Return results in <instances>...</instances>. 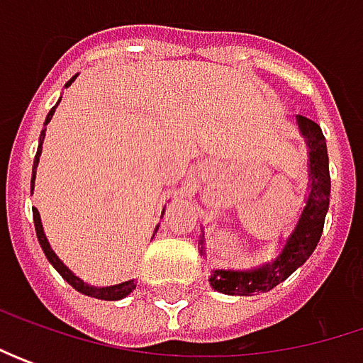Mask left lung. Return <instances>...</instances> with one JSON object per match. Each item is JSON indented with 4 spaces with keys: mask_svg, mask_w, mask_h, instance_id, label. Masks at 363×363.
Returning a JSON list of instances; mask_svg holds the SVG:
<instances>
[{
    "mask_svg": "<svg viewBox=\"0 0 363 363\" xmlns=\"http://www.w3.org/2000/svg\"><path fill=\"white\" fill-rule=\"evenodd\" d=\"M301 135L309 149V196L307 203L301 212L299 222L291 236L286 238L281 255L272 262H267L252 271H214L210 277V285L214 291L224 295H258L267 293L279 283L286 281L293 272L299 269L307 258L313 255L315 246L321 238L325 214L329 208V191H331V177H329V160L325 137L321 127L315 121L299 115Z\"/></svg>",
    "mask_w": 363,
    "mask_h": 363,
    "instance_id": "obj_1",
    "label": "left lung"
}]
</instances>
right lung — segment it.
<instances>
[{
    "label": "right lung",
    "mask_w": 363,
    "mask_h": 363,
    "mask_svg": "<svg viewBox=\"0 0 363 363\" xmlns=\"http://www.w3.org/2000/svg\"><path fill=\"white\" fill-rule=\"evenodd\" d=\"M74 78L72 77L64 86H70L72 82H74ZM62 99V96H60ZM60 103V101H58ZM56 103V106H58ZM56 106H52V111L48 113V117H46V123L44 125H48L50 119H52V115H54V111H56ZM44 137H46V127H44V131L40 133V145H38V153H35L34 157V172H32V191H34V179H35V167H38V163H40V155H42V143H44ZM32 214H34V226H35V236H38V242L42 246V250H44V255L48 258L50 262H52V267L56 269V271L62 274V279L68 283V285H72L77 289L78 293H82V295H89V297H94V299H103V301H119L123 297H127L129 293H131L133 289L137 286L135 281H125V283H119V285H111V286H92L86 285L84 281H80L74 272L70 271L66 264H64L60 258L56 257V252L50 248L48 238H46V234H44V228H42V220H40V212L32 208ZM160 228V226H157ZM155 228V232H157Z\"/></svg>",
    "instance_id": "right-lung-1"
}]
</instances>
